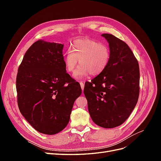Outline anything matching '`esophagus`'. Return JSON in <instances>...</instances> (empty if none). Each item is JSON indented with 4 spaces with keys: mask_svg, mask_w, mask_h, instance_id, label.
<instances>
[{
    "mask_svg": "<svg viewBox=\"0 0 161 161\" xmlns=\"http://www.w3.org/2000/svg\"><path fill=\"white\" fill-rule=\"evenodd\" d=\"M80 87H81V89L83 91L84 90V87H85V84H84V82H82V81H80Z\"/></svg>",
    "mask_w": 161,
    "mask_h": 161,
    "instance_id": "34e87169",
    "label": "esophagus"
}]
</instances>
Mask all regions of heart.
<instances>
[{
    "label": "heart",
    "mask_w": 161,
    "mask_h": 161,
    "mask_svg": "<svg viewBox=\"0 0 161 161\" xmlns=\"http://www.w3.org/2000/svg\"><path fill=\"white\" fill-rule=\"evenodd\" d=\"M110 58L111 50L108 45L84 39L74 42L72 50H68L64 54V62L66 70L70 73L75 70L79 63L80 66L74 77L76 79H82L91 74L93 76L101 74L108 67Z\"/></svg>",
    "instance_id": "heart-1"
}]
</instances>
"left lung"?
<instances>
[{
    "mask_svg": "<svg viewBox=\"0 0 161 161\" xmlns=\"http://www.w3.org/2000/svg\"><path fill=\"white\" fill-rule=\"evenodd\" d=\"M101 36L109 43L110 61L101 74L85 83L84 94L93 122L102 128H113L129 118L137 103L139 65L124 42L109 33Z\"/></svg>",
    "mask_w": 161,
    "mask_h": 161,
    "instance_id": "left-lung-1",
    "label": "left lung"
}]
</instances>
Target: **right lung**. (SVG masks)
Returning <instances> with one entry per match:
<instances>
[{
	"instance_id": "obj_1",
	"label": "right lung",
	"mask_w": 161,
	"mask_h": 161,
	"mask_svg": "<svg viewBox=\"0 0 161 161\" xmlns=\"http://www.w3.org/2000/svg\"><path fill=\"white\" fill-rule=\"evenodd\" d=\"M64 45L40 40L26 52L16 80L21 114L39 132L53 135L70 120L80 86L66 73Z\"/></svg>"
}]
</instances>
